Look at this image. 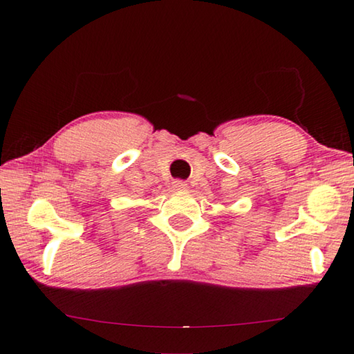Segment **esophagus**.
Masks as SVG:
<instances>
[{"label": "esophagus", "mask_w": 354, "mask_h": 354, "mask_svg": "<svg viewBox=\"0 0 354 354\" xmlns=\"http://www.w3.org/2000/svg\"><path fill=\"white\" fill-rule=\"evenodd\" d=\"M173 189H175V190H185V189H187V184H185L184 181H175V183H173Z\"/></svg>", "instance_id": "obj_1"}]
</instances>
